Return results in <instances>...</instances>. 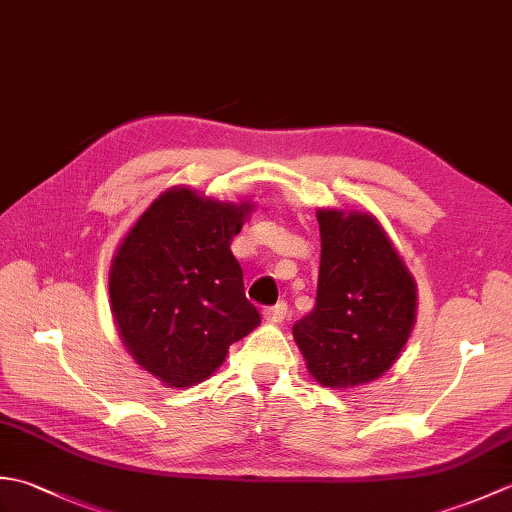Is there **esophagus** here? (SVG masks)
<instances>
[{"label":"esophagus","mask_w":512,"mask_h":512,"mask_svg":"<svg viewBox=\"0 0 512 512\" xmlns=\"http://www.w3.org/2000/svg\"><path fill=\"white\" fill-rule=\"evenodd\" d=\"M264 314H266V319H270V321H284L286 314H288V303L286 301H279L277 306L266 308Z\"/></svg>","instance_id":"1"}]
</instances>
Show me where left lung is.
I'll return each mask as SVG.
<instances>
[{
	"mask_svg": "<svg viewBox=\"0 0 512 512\" xmlns=\"http://www.w3.org/2000/svg\"><path fill=\"white\" fill-rule=\"evenodd\" d=\"M317 303L292 325L312 378L358 387L396 363L416 323V279L372 213L321 209Z\"/></svg>",
	"mask_w": 512,
	"mask_h": 512,
	"instance_id": "8db88e82",
	"label": "left lung"
}]
</instances>
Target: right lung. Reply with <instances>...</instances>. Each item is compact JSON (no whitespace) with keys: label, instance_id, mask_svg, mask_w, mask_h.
<instances>
[{"label":"right lung","instance_id":"add662e5","mask_svg":"<svg viewBox=\"0 0 512 512\" xmlns=\"http://www.w3.org/2000/svg\"><path fill=\"white\" fill-rule=\"evenodd\" d=\"M250 211V202L171 187L116 250L110 308L118 334L134 361L167 387L202 383L228 347L262 323L231 253Z\"/></svg>","mask_w":512,"mask_h":512}]
</instances>
